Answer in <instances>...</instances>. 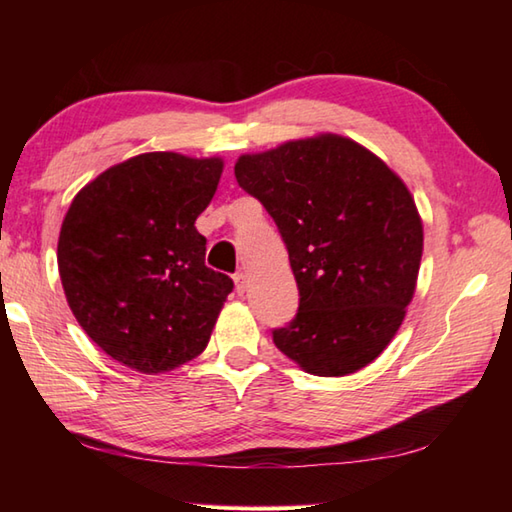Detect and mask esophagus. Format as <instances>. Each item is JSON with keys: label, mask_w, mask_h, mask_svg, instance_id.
I'll return each mask as SVG.
<instances>
[{"label": "esophagus", "mask_w": 512, "mask_h": 512, "mask_svg": "<svg viewBox=\"0 0 512 512\" xmlns=\"http://www.w3.org/2000/svg\"><path fill=\"white\" fill-rule=\"evenodd\" d=\"M235 284H237V293H244L248 287V275L244 271L235 273Z\"/></svg>", "instance_id": "obj_1"}]
</instances>
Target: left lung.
<instances>
[{"instance_id": "obj_1", "label": "left lung", "mask_w": 512, "mask_h": 512, "mask_svg": "<svg viewBox=\"0 0 512 512\" xmlns=\"http://www.w3.org/2000/svg\"><path fill=\"white\" fill-rule=\"evenodd\" d=\"M235 176L273 216L300 291L298 314L273 329L277 350L320 377L375 361L420 271L422 223L406 185L339 135L241 155Z\"/></svg>"}]
</instances>
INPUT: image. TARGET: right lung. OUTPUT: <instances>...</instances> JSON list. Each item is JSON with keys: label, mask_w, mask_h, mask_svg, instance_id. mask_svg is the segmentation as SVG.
Segmentation results:
<instances>
[{"label": "right lung", "mask_w": 512, "mask_h": 512, "mask_svg": "<svg viewBox=\"0 0 512 512\" xmlns=\"http://www.w3.org/2000/svg\"><path fill=\"white\" fill-rule=\"evenodd\" d=\"M223 162L144 153L103 171L69 205L58 239L63 289L85 334L124 366L167 372L210 341L235 282L205 266L196 219Z\"/></svg>", "instance_id": "1"}]
</instances>
